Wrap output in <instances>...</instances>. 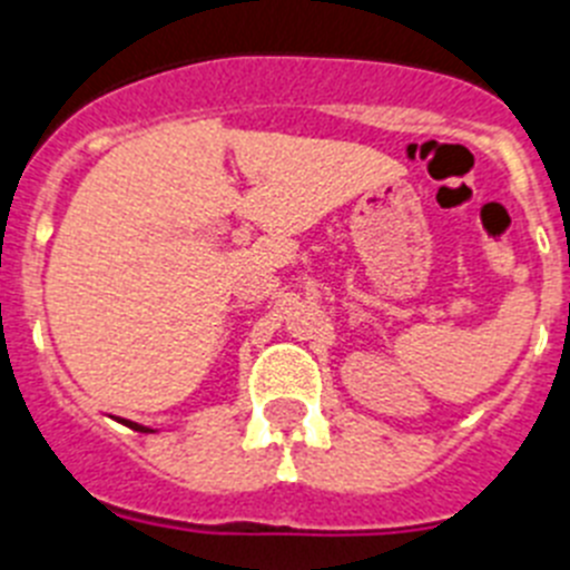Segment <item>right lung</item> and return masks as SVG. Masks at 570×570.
I'll use <instances>...</instances> for the list:
<instances>
[{"label": "right lung", "instance_id": "right-lung-1", "mask_svg": "<svg viewBox=\"0 0 570 570\" xmlns=\"http://www.w3.org/2000/svg\"><path fill=\"white\" fill-rule=\"evenodd\" d=\"M122 424H128V428H131V430H140V433H151V430H148V428H142V424H135V422H126V419H122Z\"/></svg>", "mask_w": 570, "mask_h": 570}]
</instances>
